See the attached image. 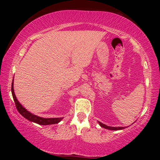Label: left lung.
Wrapping results in <instances>:
<instances>
[{"mask_svg": "<svg viewBox=\"0 0 160 160\" xmlns=\"http://www.w3.org/2000/svg\"><path fill=\"white\" fill-rule=\"evenodd\" d=\"M99 123L100 126L103 127V128H104L106 129H109V130H112V131H117V130H121V129L125 128V127H111V126H108L105 125V124H104V123L99 122Z\"/></svg>", "mask_w": 160, "mask_h": 160, "instance_id": "obj_1", "label": "left lung"}]
</instances>
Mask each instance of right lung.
I'll use <instances>...</instances> for the list:
<instances>
[{"instance_id": "add662e5", "label": "right lung", "mask_w": 160, "mask_h": 160, "mask_svg": "<svg viewBox=\"0 0 160 160\" xmlns=\"http://www.w3.org/2000/svg\"><path fill=\"white\" fill-rule=\"evenodd\" d=\"M11 92H12L13 99H14L15 101V106H16V108H17L18 112L20 113L22 116H24L25 118L28 119V120L38 124H40V125H49V124L58 123L60 122L62 119H63V118H42V117H39V116L32 114V113H31L30 112H29L28 111H27L25 108H24L20 104V102L18 101L17 98H16L15 94L14 93V90H13V80L12 82Z\"/></svg>"}]
</instances>
